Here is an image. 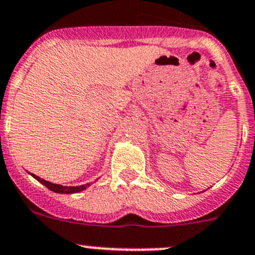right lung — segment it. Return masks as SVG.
Masks as SVG:
<instances>
[{"label":"right lung","instance_id":"add662e5","mask_svg":"<svg viewBox=\"0 0 255 255\" xmlns=\"http://www.w3.org/2000/svg\"><path fill=\"white\" fill-rule=\"evenodd\" d=\"M33 178L36 179L37 181H40L42 185H45L46 188L50 189L51 191L53 193H59V194H74V193H79V191L85 190L87 186H90V183L85 184V185H80V186H64V185H60V184H53L50 183V181L45 180V179H41L40 176H36L35 174H31Z\"/></svg>","mask_w":255,"mask_h":255}]
</instances>
